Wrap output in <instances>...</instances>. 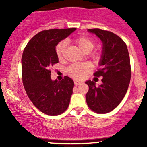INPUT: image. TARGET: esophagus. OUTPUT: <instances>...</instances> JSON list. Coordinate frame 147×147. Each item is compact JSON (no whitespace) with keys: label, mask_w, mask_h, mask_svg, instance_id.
Instances as JSON below:
<instances>
[{"label":"esophagus","mask_w":147,"mask_h":147,"mask_svg":"<svg viewBox=\"0 0 147 147\" xmlns=\"http://www.w3.org/2000/svg\"><path fill=\"white\" fill-rule=\"evenodd\" d=\"M82 84V82H80V81H78V80H75V84L76 86L79 85V84Z\"/></svg>","instance_id":"34e87169"}]
</instances>
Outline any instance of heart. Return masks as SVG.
I'll list each match as a JSON object with an SVG mask.
<instances>
[{
    "instance_id": "obj_1",
    "label": "heart",
    "mask_w": 147,
    "mask_h": 147,
    "mask_svg": "<svg viewBox=\"0 0 147 147\" xmlns=\"http://www.w3.org/2000/svg\"><path fill=\"white\" fill-rule=\"evenodd\" d=\"M75 43L79 48L84 53H89L95 47V43L92 39L87 36H80L75 40ZM66 43L65 41H61L57 45L56 52L57 57L61 59L63 57ZM92 69L90 63H85L82 64H73L68 68V74L74 79H82L89 73Z\"/></svg>"
}]
</instances>
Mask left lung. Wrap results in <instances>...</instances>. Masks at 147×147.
Wrapping results in <instances>:
<instances>
[{
    "label": "left lung",
    "mask_w": 147,
    "mask_h": 147,
    "mask_svg": "<svg viewBox=\"0 0 147 147\" xmlns=\"http://www.w3.org/2000/svg\"><path fill=\"white\" fill-rule=\"evenodd\" d=\"M102 42V50L95 77L102 76V84L96 86L93 81L85 82L89 90L86 95L87 104L97 113H106L119 105L125 96L131 80V70L127 46L111 32L89 29Z\"/></svg>",
    "instance_id": "1"
}]
</instances>
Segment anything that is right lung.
Segmentation results:
<instances>
[{
	"label": "right lung",
	"mask_w": 147,
	"mask_h": 147,
	"mask_svg": "<svg viewBox=\"0 0 147 147\" xmlns=\"http://www.w3.org/2000/svg\"><path fill=\"white\" fill-rule=\"evenodd\" d=\"M75 28L52 29L38 33L28 42L21 59L25 90L37 109L49 115L61 114L68 107L74 82L69 77L52 80L50 68L59 62L56 46Z\"/></svg>",
	"instance_id": "right-lung-1"
}]
</instances>
